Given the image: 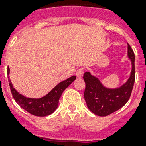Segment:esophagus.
<instances>
[{
  "mask_svg": "<svg viewBox=\"0 0 146 146\" xmlns=\"http://www.w3.org/2000/svg\"><path fill=\"white\" fill-rule=\"evenodd\" d=\"M84 73V68H79L78 70H76V76L77 77H82Z\"/></svg>",
  "mask_w": 146,
  "mask_h": 146,
  "instance_id": "34e87169",
  "label": "esophagus"
}]
</instances>
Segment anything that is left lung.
<instances>
[{
	"label": "left lung",
	"mask_w": 146,
	"mask_h": 146,
	"mask_svg": "<svg viewBox=\"0 0 146 146\" xmlns=\"http://www.w3.org/2000/svg\"><path fill=\"white\" fill-rule=\"evenodd\" d=\"M127 55L131 61L132 69L128 80L120 88H107L102 84L99 80L91 75L89 72L84 74L85 82L84 99L88 108L99 116H106L116 112L127 102L131 95L135 80V53L128 44Z\"/></svg>",
	"instance_id": "obj_1"
}]
</instances>
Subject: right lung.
<instances>
[{
    "label": "right lung",
    "instance_id": "right-lung-1",
    "mask_svg": "<svg viewBox=\"0 0 146 146\" xmlns=\"http://www.w3.org/2000/svg\"><path fill=\"white\" fill-rule=\"evenodd\" d=\"M8 73L9 68L8 69ZM75 80L76 76H72L66 80L62 81L55 86L48 95L40 98H30L25 97L19 94L13 88L10 79L8 80V81L12 96L21 107L33 116H45L54 113L58 106V100L64 90L68 88L70 84Z\"/></svg>",
    "mask_w": 146,
    "mask_h": 146
}]
</instances>
